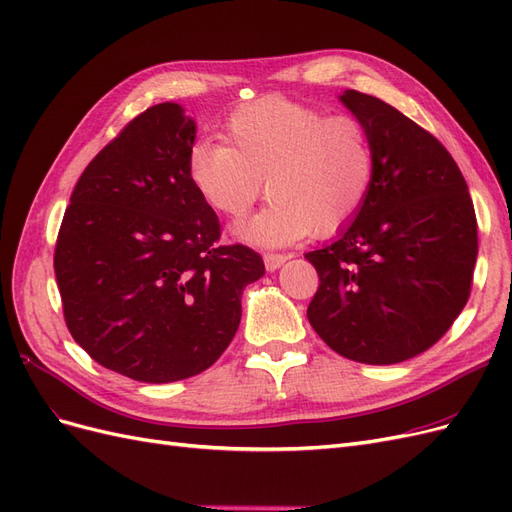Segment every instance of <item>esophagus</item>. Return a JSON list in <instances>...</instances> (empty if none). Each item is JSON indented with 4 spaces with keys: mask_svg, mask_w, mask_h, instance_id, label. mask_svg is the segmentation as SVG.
Masks as SVG:
<instances>
[{
    "mask_svg": "<svg viewBox=\"0 0 512 512\" xmlns=\"http://www.w3.org/2000/svg\"><path fill=\"white\" fill-rule=\"evenodd\" d=\"M286 260H288L286 254H273L271 252V254H265V267H267V271H277Z\"/></svg>",
    "mask_w": 512,
    "mask_h": 512,
    "instance_id": "obj_1",
    "label": "esophagus"
}]
</instances>
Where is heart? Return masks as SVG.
<instances>
[{
    "mask_svg": "<svg viewBox=\"0 0 512 512\" xmlns=\"http://www.w3.org/2000/svg\"><path fill=\"white\" fill-rule=\"evenodd\" d=\"M224 136L228 145L190 147L188 177L215 213L232 220L254 207L267 179L271 203L239 226L254 245L333 235L359 215L376 179L374 141L354 115L262 98L232 111Z\"/></svg>",
    "mask_w": 512,
    "mask_h": 512,
    "instance_id": "1",
    "label": "heart"
}]
</instances>
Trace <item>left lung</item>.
Masks as SVG:
<instances>
[{"mask_svg": "<svg viewBox=\"0 0 512 512\" xmlns=\"http://www.w3.org/2000/svg\"><path fill=\"white\" fill-rule=\"evenodd\" d=\"M374 141L376 179L359 215L305 258L320 284L307 318L350 361L393 365L425 352L466 307L478 254L476 213L459 166L397 108L339 96Z\"/></svg>", "mask_w": 512, "mask_h": 512, "instance_id": "1", "label": "left lung"}]
</instances>
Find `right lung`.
I'll return each mask as SVG.
<instances>
[{
	"mask_svg": "<svg viewBox=\"0 0 512 512\" xmlns=\"http://www.w3.org/2000/svg\"><path fill=\"white\" fill-rule=\"evenodd\" d=\"M196 123L175 102L134 117L89 162L55 245L74 342L117 374L151 384L211 367L241 322V292L265 275L188 177Z\"/></svg>",
	"mask_w": 512,
	"mask_h": 512,
	"instance_id": "obj_1",
	"label": "right lung"
}]
</instances>
